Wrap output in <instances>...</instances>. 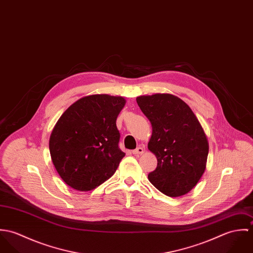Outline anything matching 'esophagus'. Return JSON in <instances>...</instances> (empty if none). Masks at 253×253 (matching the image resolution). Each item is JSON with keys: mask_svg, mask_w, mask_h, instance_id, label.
Masks as SVG:
<instances>
[{"mask_svg": "<svg viewBox=\"0 0 253 253\" xmlns=\"http://www.w3.org/2000/svg\"><path fill=\"white\" fill-rule=\"evenodd\" d=\"M144 153V149L142 147H138L136 148L135 150L132 151V154L135 155V156H138V155H142Z\"/></svg>", "mask_w": 253, "mask_h": 253, "instance_id": "obj_1", "label": "esophagus"}]
</instances>
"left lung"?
<instances>
[{
  "mask_svg": "<svg viewBox=\"0 0 253 253\" xmlns=\"http://www.w3.org/2000/svg\"><path fill=\"white\" fill-rule=\"evenodd\" d=\"M136 102L152 125L148 149L158 160L148 179L169 197L189 193L207 168L210 146L201 123L186 102L170 93L141 95Z\"/></svg>",
  "mask_w": 253,
  "mask_h": 253,
  "instance_id": "1",
  "label": "left lung"
}]
</instances>
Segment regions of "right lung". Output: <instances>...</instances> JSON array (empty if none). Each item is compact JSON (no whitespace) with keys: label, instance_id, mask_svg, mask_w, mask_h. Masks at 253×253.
Instances as JSON below:
<instances>
[{"label":"right lung","instance_id":"obj_1","mask_svg":"<svg viewBox=\"0 0 253 253\" xmlns=\"http://www.w3.org/2000/svg\"><path fill=\"white\" fill-rule=\"evenodd\" d=\"M126 98L92 94L80 98L61 115L50 137L52 164L68 186L86 192L116 172L126 156L119 148L117 118Z\"/></svg>","mask_w":253,"mask_h":253}]
</instances>
